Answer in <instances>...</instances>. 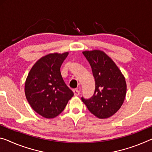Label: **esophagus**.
I'll use <instances>...</instances> for the list:
<instances>
[{"label":"esophagus","instance_id":"1","mask_svg":"<svg viewBox=\"0 0 152 152\" xmlns=\"http://www.w3.org/2000/svg\"><path fill=\"white\" fill-rule=\"evenodd\" d=\"M73 93H74V95L75 96H79L80 92H79V90H74Z\"/></svg>","mask_w":152,"mask_h":152}]
</instances>
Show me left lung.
<instances>
[{
    "instance_id": "8db88e82",
    "label": "left lung",
    "mask_w": 152,
    "mask_h": 152,
    "mask_svg": "<svg viewBox=\"0 0 152 152\" xmlns=\"http://www.w3.org/2000/svg\"><path fill=\"white\" fill-rule=\"evenodd\" d=\"M95 79V91L89 99L81 98L93 115L100 119L114 115L124 101L126 94L125 77L113 60L101 50L84 51Z\"/></svg>"
}]
</instances>
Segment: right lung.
Listing matches in <instances>:
<instances>
[{
  "label": "right lung",
  "mask_w": 152,
  "mask_h": 152,
  "mask_svg": "<svg viewBox=\"0 0 152 152\" xmlns=\"http://www.w3.org/2000/svg\"><path fill=\"white\" fill-rule=\"evenodd\" d=\"M69 52L52 53L37 60L25 82V95L33 110L51 119L64 110L73 92L62 77L60 66Z\"/></svg>",
  "instance_id": "1"
}]
</instances>
